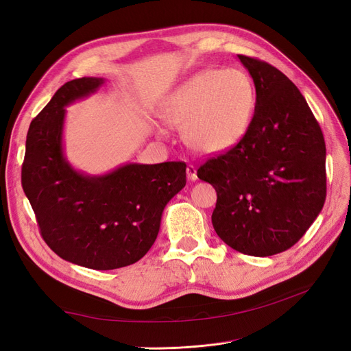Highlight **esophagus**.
I'll return each mask as SVG.
<instances>
[{
    "label": "esophagus",
    "instance_id": "34e87169",
    "mask_svg": "<svg viewBox=\"0 0 351 351\" xmlns=\"http://www.w3.org/2000/svg\"><path fill=\"white\" fill-rule=\"evenodd\" d=\"M186 173H187V178L190 180V182H196V180H197V173H196V167L195 165L189 164Z\"/></svg>",
    "mask_w": 351,
    "mask_h": 351
}]
</instances>
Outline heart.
<instances>
[{"label": "heart", "mask_w": 351, "mask_h": 351, "mask_svg": "<svg viewBox=\"0 0 351 351\" xmlns=\"http://www.w3.org/2000/svg\"><path fill=\"white\" fill-rule=\"evenodd\" d=\"M256 107V90L246 73L208 69L196 73L167 99L162 117L184 129V141L200 154H219L246 136ZM164 134V130L159 129Z\"/></svg>", "instance_id": "heart-1"}]
</instances>
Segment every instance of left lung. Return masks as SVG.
<instances>
[{"label": "left lung", "mask_w": 351, "mask_h": 351, "mask_svg": "<svg viewBox=\"0 0 351 351\" xmlns=\"http://www.w3.org/2000/svg\"><path fill=\"white\" fill-rule=\"evenodd\" d=\"M256 89L246 136L209 158L197 177L217 190L212 226L250 256H272L299 241L326 197L325 141L309 105L278 69L237 56Z\"/></svg>", "instance_id": "8db88e82"}]
</instances>
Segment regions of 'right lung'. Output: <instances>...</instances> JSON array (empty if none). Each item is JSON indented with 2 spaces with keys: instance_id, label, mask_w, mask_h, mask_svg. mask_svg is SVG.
I'll use <instances>...</instances> for the list:
<instances>
[{
  "instance_id": "obj_1",
  "label": "right lung",
  "mask_w": 351,
  "mask_h": 351,
  "mask_svg": "<svg viewBox=\"0 0 351 351\" xmlns=\"http://www.w3.org/2000/svg\"><path fill=\"white\" fill-rule=\"evenodd\" d=\"M102 83L70 80L35 117L22 186L52 252L80 267L108 271L129 267L152 247L165 205L186 186V164H125L93 177L76 171L62 152L64 107Z\"/></svg>"
}]
</instances>
